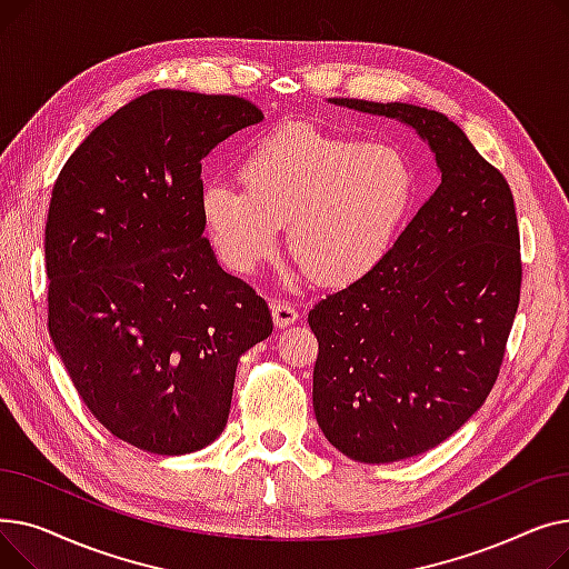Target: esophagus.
<instances>
[{"mask_svg":"<svg viewBox=\"0 0 569 569\" xmlns=\"http://www.w3.org/2000/svg\"><path fill=\"white\" fill-rule=\"evenodd\" d=\"M272 318H274V325L279 327V330H283V327H288L297 320V311L288 302H274L272 305Z\"/></svg>","mask_w":569,"mask_h":569,"instance_id":"esophagus-1","label":"esophagus"}]
</instances>
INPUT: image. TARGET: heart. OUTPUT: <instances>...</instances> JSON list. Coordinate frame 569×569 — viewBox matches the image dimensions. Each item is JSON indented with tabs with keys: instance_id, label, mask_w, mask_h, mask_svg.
Wrapping results in <instances>:
<instances>
[{
	"instance_id": "1",
	"label": "heart",
	"mask_w": 569,
	"mask_h": 569,
	"mask_svg": "<svg viewBox=\"0 0 569 569\" xmlns=\"http://www.w3.org/2000/svg\"><path fill=\"white\" fill-rule=\"evenodd\" d=\"M239 184L200 193V219L221 262L251 274L288 251L325 288L367 279L392 251L410 214L417 177L392 144H362L311 127H288L260 140L239 163Z\"/></svg>"
}]
</instances>
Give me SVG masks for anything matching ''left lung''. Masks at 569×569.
<instances>
[{
    "label": "left lung",
    "mask_w": 569,
    "mask_h": 569,
    "mask_svg": "<svg viewBox=\"0 0 569 569\" xmlns=\"http://www.w3.org/2000/svg\"><path fill=\"white\" fill-rule=\"evenodd\" d=\"M327 103L410 127L440 174L376 272L309 311L318 427L352 461L392 463L459 431L498 378L521 290L515 198L442 112Z\"/></svg>",
    "instance_id": "left-lung-1"
}]
</instances>
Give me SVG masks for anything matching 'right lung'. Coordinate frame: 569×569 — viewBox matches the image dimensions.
<instances>
[{
  "label": "right lung",
  "instance_id": "right-lung-1",
  "mask_svg": "<svg viewBox=\"0 0 569 569\" xmlns=\"http://www.w3.org/2000/svg\"><path fill=\"white\" fill-rule=\"evenodd\" d=\"M262 122L237 97L142 94L59 172L46 223L48 330L97 420L179 457L226 429L237 362L272 335L260 295L202 237V159Z\"/></svg>",
  "mask_w": 569,
  "mask_h": 569
}]
</instances>
